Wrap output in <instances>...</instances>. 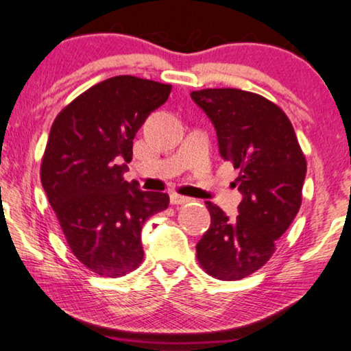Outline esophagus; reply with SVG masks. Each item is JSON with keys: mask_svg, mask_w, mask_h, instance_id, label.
<instances>
[{"mask_svg": "<svg viewBox=\"0 0 351 351\" xmlns=\"http://www.w3.org/2000/svg\"><path fill=\"white\" fill-rule=\"evenodd\" d=\"M192 199L191 197H186V195H180V194H171L170 195V202L171 205H184L187 202H191Z\"/></svg>", "mask_w": 351, "mask_h": 351, "instance_id": "34e87169", "label": "esophagus"}]
</instances>
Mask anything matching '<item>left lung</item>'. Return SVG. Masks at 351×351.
Segmentation results:
<instances>
[{"label": "left lung", "instance_id": "obj_1", "mask_svg": "<svg viewBox=\"0 0 351 351\" xmlns=\"http://www.w3.org/2000/svg\"><path fill=\"white\" fill-rule=\"evenodd\" d=\"M191 98L215 125L221 157L240 169L241 194L234 221L206 202L211 224L197 259L215 278L241 280L267 263L298 215L307 164L289 119L267 98L240 88H205Z\"/></svg>", "mask_w": 351, "mask_h": 351}]
</instances>
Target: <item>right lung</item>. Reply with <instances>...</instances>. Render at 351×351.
<instances>
[{
    "mask_svg": "<svg viewBox=\"0 0 351 351\" xmlns=\"http://www.w3.org/2000/svg\"><path fill=\"white\" fill-rule=\"evenodd\" d=\"M171 86L114 76L73 100L53 121L41 182L73 254L101 276H122L141 264V229L169 206L164 192L125 181L133 138L164 105Z\"/></svg>",
    "mask_w": 351,
    "mask_h": 351,
    "instance_id": "add662e5",
    "label": "right lung"
}]
</instances>
